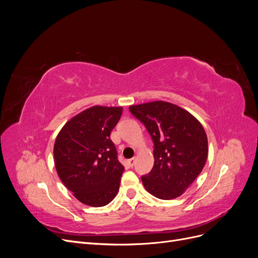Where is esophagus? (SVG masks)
<instances>
[{"instance_id": "esophagus-1", "label": "esophagus", "mask_w": 258, "mask_h": 258, "mask_svg": "<svg viewBox=\"0 0 258 258\" xmlns=\"http://www.w3.org/2000/svg\"><path fill=\"white\" fill-rule=\"evenodd\" d=\"M135 162H136V158H130V159H128V165H129L130 167H134Z\"/></svg>"}]
</instances>
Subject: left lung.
I'll return each instance as SVG.
<instances>
[{
	"instance_id": "obj_1",
	"label": "left lung",
	"mask_w": 258,
	"mask_h": 258,
	"mask_svg": "<svg viewBox=\"0 0 258 258\" xmlns=\"http://www.w3.org/2000/svg\"><path fill=\"white\" fill-rule=\"evenodd\" d=\"M129 111L144 124L154 142L153 169L141 176L146 190L163 200L181 196L207 161L204 127L190 113L165 101L132 105Z\"/></svg>"
}]
</instances>
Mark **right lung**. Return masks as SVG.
<instances>
[{"label": "right lung", "instance_id": "right-lung-1", "mask_svg": "<svg viewBox=\"0 0 258 258\" xmlns=\"http://www.w3.org/2000/svg\"><path fill=\"white\" fill-rule=\"evenodd\" d=\"M121 113L122 107H89L69 120L57 136V173L84 205L106 206L118 192L124 168L110 136Z\"/></svg>", "mask_w": 258, "mask_h": 258}]
</instances>
